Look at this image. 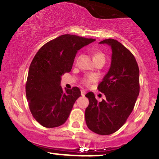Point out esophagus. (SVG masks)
I'll return each mask as SVG.
<instances>
[{
    "label": "esophagus",
    "mask_w": 159,
    "mask_h": 159,
    "mask_svg": "<svg viewBox=\"0 0 159 159\" xmlns=\"http://www.w3.org/2000/svg\"><path fill=\"white\" fill-rule=\"evenodd\" d=\"M81 95L82 96H84L85 94H86V91H85L84 90H81Z\"/></svg>",
    "instance_id": "34e87169"
}]
</instances>
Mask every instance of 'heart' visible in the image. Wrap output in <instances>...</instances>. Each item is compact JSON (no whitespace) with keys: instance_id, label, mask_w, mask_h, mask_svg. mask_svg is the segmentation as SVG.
<instances>
[{"instance_id":"b5f03b06","label":"heart","mask_w":159,"mask_h":159,"mask_svg":"<svg viewBox=\"0 0 159 159\" xmlns=\"http://www.w3.org/2000/svg\"><path fill=\"white\" fill-rule=\"evenodd\" d=\"M99 59H103V60H105V57H104L103 53L98 52V53H95V55H94V60H99ZM96 79H97V78H96V77L94 75H90L84 80V83L85 84L88 85V84H90V83L95 81Z\"/></svg>"}]
</instances>
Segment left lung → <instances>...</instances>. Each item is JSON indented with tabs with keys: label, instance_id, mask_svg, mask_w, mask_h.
Returning <instances> with one entry per match:
<instances>
[{
	"label": "left lung",
	"instance_id": "obj_1",
	"mask_svg": "<svg viewBox=\"0 0 159 159\" xmlns=\"http://www.w3.org/2000/svg\"><path fill=\"white\" fill-rule=\"evenodd\" d=\"M99 43H106L112 51L109 71L97 88L106 99L98 102L93 93L86 94L85 121L94 133L109 135L121 128L133 111L139 93V71L133 54L118 41L109 38Z\"/></svg>",
	"mask_w": 159,
	"mask_h": 159
}]
</instances>
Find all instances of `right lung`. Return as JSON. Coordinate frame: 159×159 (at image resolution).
I'll return each instance as SVG.
<instances>
[{
	"label": "right lung",
	"instance_id": "right-lung-1",
	"mask_svg": "<svg viewBox=\"0 0 159 159\" xmlns=\"http://www.w3.org/2000/svg\"><path fill=\"white\" fill-rule=\"evenodd\" d=\"M75 34H62L45 43L29 66L26 98L34 119L45 128L63 125L76 99L81 95L77 87L62 90L61 76L72 68L78 50L95 41Z\"/></svg>",
	"mask_w": 159,
	"mask_h": 159
}]
</instances>
